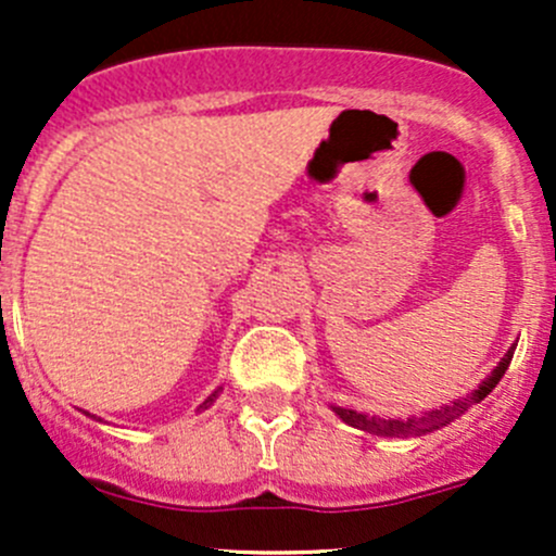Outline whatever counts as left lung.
<instances>
[{"label":"left lung","mask_w":556,"mask_h":556,"mask_svg":"<svg viewBox=\"0 0 556 556\" xmlns=\"http://www.w3.org/2000/svg\"><path fill=\"white\" fill-rule=\"evenodd\" d=\"M514 350H517V346H511V350L506 352V357L497 363L495 371H492L479 387H476L470 395H465L463 401H454L452 406H441V408H433V412H425L422 417L384 419V417H377V414H361V412H355V408H341V406H333V412L339 414L346 425H352V428H357V430H366V433H371V435H387V439H408V435L433 433V430L450 425L452 419H457L459 414H465L470 406H473V403L484 401V397L495 390V384L501 382L503 374L508 371V363H511Z\"/></svg>","instance_id":"left-lung-1"}]
</instances>
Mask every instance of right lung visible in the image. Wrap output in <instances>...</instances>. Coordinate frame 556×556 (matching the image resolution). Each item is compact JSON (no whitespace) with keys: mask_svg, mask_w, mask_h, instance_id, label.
<instances>
[{"mask_svg":"<svg viewBox=\"0 0 556 556\" xmlns=\"http://www.w3.org/2000/svg\"><path fill=\"white\" fill-rule=\"evenodd\" d=\"M217 395H220V387H217V390H215V392H212V395H210V397H206V401H204V403H201V406H199V408H201V412H204V408H210V406H212V403H215V397H217ZM88 417H93V414H88ZM93 419H97V417H93Z\"/></svg>","mask_w":556,"mask_h":556,"instance_id":"right-lung-1","label":"right lung"}]
</instances>
